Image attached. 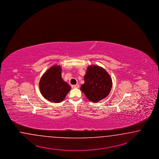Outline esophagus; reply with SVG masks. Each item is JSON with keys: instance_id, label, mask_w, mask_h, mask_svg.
I'll return each instance as SVG.
<instances>
[{"instance_id": "34e87169", "label": "esophagus", "mask_w": 159, "mask_h": 159, "mask_svg": "<svg viewBox=\"0 0 159 159\" xmlns=\"http://www.w3.org/2000/svg\"><path fill=\"white\" fill-rule=\"evenodd\" d=\"M79 87V84H75V85H72L71 86V88H78Z\"/></svg>"}]
</instances>
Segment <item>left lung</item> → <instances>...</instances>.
<instances>
[{
  "label": "left lung",
  "instance_id": "obj_1",
  "mask_svg": "<svg viewBox=\"0 0 159 159\" xmlns=\"http://www.w3.org/2000/svg\"><path fill=\"white\" fill-rule=\"evenodd\" d=\"M84 79L80 90L90 101L98 102L109 95L112 87L111 78L102 67L89 66Z\"/></svg>",
  "mask_w": 159,
  "mask_h": 159
}]
</instances>
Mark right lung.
I'll return each mask as SVG.
<instances>
[{
	"instance_id": "right-lung-1",
	"label": "right lung",
	"mask_w": 159,
	"mask_h": 159,
	"mask_svg": "<svg viewBox=\"0 0 159 159\" xmlns=\"http://www.w3.org/2000/svg\"><path fill=\"white\" fill-rule=\"evenodd\" d=\"M61 74L60 66L54 65L44 73L40 80V93L50 102L60 103L70 90V86L64 82Z\"/></svg>"
}]
</instances>
